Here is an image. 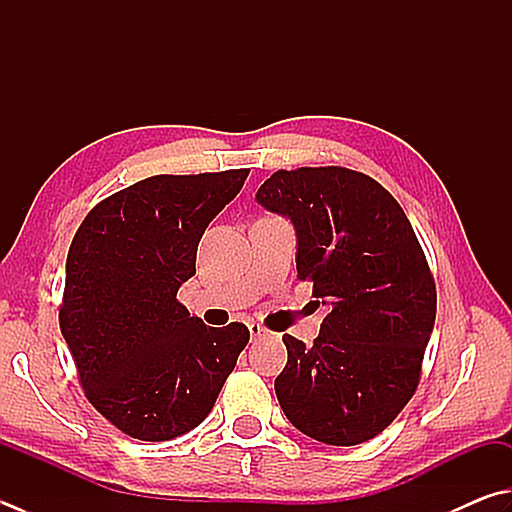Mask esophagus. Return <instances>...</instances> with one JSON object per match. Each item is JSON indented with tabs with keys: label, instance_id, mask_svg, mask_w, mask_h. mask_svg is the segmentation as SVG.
<instances>
[{
	"label": "esophagus",
	"instance_id": "obj_1",
	"mask_svg": "<svg viewBox=\"0 0 512 512\" xmlns=\"http://www.w3.org/2000/svg\"><path fill=\"white\" fill-rule=\"evenodd\" d=\"M249 327V336H252V339L256 341V339H260V336H265V327L263 325H260V323H249L247 325Z\"/></svg>",
	"mask_w": 512,
	"mask_h": 512
}]
</instances>
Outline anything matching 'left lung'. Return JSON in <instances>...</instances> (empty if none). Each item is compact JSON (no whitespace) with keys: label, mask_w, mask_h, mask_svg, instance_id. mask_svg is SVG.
<instances>
[{"label":"left lung","mask_w":512,"mask_h":512,"mask_svg":"<svg viewBox=\"0 0 512 512\" xmlns=\"http://www.w3.org/2000/svg\"><path fill=\"white\" fill-rule=\"evenodd\" d=\"M256 202L294 225L298 278L330 310L314 345L283 336L278 403L316 441H368L412 399L435 327V281L410 220L379 182L343 167L276 171Z\"/></svg>","instance_id":"obj_1"}]
</instances>
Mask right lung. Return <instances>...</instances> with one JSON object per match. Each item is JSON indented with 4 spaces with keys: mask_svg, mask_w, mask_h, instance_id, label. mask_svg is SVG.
<instances>
[{
    "mask_svg": "<svg viewBox=\"0 0 512 512\" xmlns=\"http://www.w3.org/2000/svg\"><path fill=\"white\" fill-rule=\"evenodd\" d=\"M247 173L144 178L77 229L60 330L86 399L124 435L169 441L200 426L249 341L243 323L207 327L176 298Z\"/></svg>",
    "mask_w": 512,
    "mask_h": 512,
    "instance_id": "obj_1",
    "label": "right lung"
}]
</instances>
